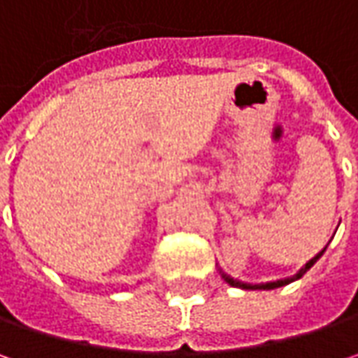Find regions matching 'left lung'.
Listing matches in <instances>:
<instances>
[{
    "instance_id": "left-lung-1",
    "label": "left lung",
    "mask_w": 358,
    "mask_h": 358,
    "mask_svg": "<svg viewBox=\"0 0 358 358\" xmlns=\"http://www.w3.org/2000/svg\"><path fill=\"white\" fill-rule=\"evenodd\" d=\"M324 249H327V247H324ZM324 249L319 255H315V257L310 259L309 263H307L305 267L301 268L299 273H296L295 277H289V279H281V281L263 282V285H249V282H241V281H237V279H231V277H229V275H225L223 271H221V275H223V279H225V281H227L231 287H239V289H279V287H282V285H289V282H293L295 279H301V277H303V275H305V273H307V271H309V268L313 267V265H315V263H317L319 259H321V255L324 253Z\"/></svg>"
}]
</instances>
